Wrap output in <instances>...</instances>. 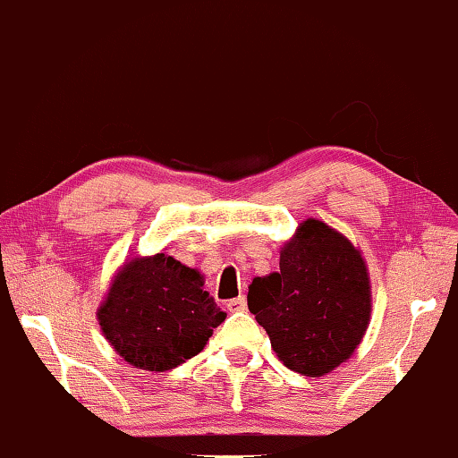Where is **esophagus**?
Here are the masks:
<instances>
[{"mask_svg":"<svg viewBox=\"0 0 458 458\" xmlns=\"http://www.w3.org/2000/svg\"><path fill=\"white\" fill-rule=\"evenodd\" d=\"M226 309H228L230 312H242V310H247V300H244L242 296L232 298V300H228V302H226Z\"/></svg>","mask_w":458,"mask_h":458,"instance_id":"esophagus-1","label":"esophagus"}]
</instances>
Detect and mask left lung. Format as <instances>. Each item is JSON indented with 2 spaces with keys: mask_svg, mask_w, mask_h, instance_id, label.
<instances>
[{
  "mask_svg": "<svg viewBox=\"0 0 458 458\" xmlns=\"http://www.w3.org/2000/svg\"><path fill=\"white\" fill-rule=\"evenodd\" d=\"M249 310L290 370L323 377L356 350L370 320L364 259L339 232L306 220L279 271L249 285Z\"/></svg>",
  "mask_w": 458,
  "mask_h": 458,
  "instance_id": "1",
  "label": "left lung"
}]
</instances>
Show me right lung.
<instances>
[{
    "label": "right lung",
    "instance_id": "1",
    "mask_svg": "<svg viewBox=\"0 0 458 458\" xmlns=\"http://www.w3.org/2000/svg\"><path fill=\"white\" fill-rule=\"evenodd\" d=\"M224 318L203 290L199 271L164 252L127 263L98 310L108 344L129 364L149 372L197 356Z\"/></svg>",
    "mask_w": 458,
    "mask_h": 458
}]
</instances>
